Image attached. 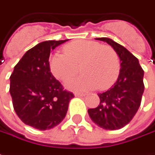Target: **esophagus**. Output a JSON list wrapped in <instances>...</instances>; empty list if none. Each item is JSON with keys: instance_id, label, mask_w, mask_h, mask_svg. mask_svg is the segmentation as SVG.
<instances>
[{"instance_id": "1", "label": "esophagus", "mask_w": 155, "mask_h": 155, "mask_svg": "<svg viewBox=\"0 0 155 155\" xmlns=\"http://www.w3.org/2000/svg\"><path fill=\"white\" fill-rule=\"evenodd\" d=\"M74 96H77V97H81V96H85V94H84V93L75 92V93H74Z\"/></svg>"}]
</instances>
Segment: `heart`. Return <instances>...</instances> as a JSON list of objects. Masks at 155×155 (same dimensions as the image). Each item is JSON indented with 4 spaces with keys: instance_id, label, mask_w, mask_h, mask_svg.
Instances as JSON below:
<instances>
[{
    "instance_id": "obj_1",
    "label": "heart",
    "mask_w": 155,
    "mask_h": 155,
    "mask_svg": "<svg viewBox=\"0 0 155 155\" xmlns=\"http://www.w3.org/2000/svg\"><path fill=\"white\" fill-rule=\"evenodd\" d=\"M64 54L55 53L49 60L52 74L62 81H68L79 73L83 74L67 84L70 89L87 91L110 87L120 72V59L113 48L98 42L78 40L66 44Z\"/></svg>"
}]
</instances>
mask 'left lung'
Returning a JSON list of instances; mask_svg holds the SVG:
<instances>
[{
    "mask_svg": "<svg viewBox=\"0 0 155 155\" xmlns=\"http://www.w3.org/2000/svg\"><path fill=\"white\" fill-rule=\"evenodd\" d=\"M115 49L121 59L118 78L107 91L99 93L100 103L88 109L93 122L104 129L117 130L131 122L140 107L144 91L143 70L138 59L121 44L107 38H97Z\"/></svg>",
    "mask_w": 155,
    "mask_h": 155,
    "instance_id": "obj_1",
    "label": "left lung"
}]
</instances>
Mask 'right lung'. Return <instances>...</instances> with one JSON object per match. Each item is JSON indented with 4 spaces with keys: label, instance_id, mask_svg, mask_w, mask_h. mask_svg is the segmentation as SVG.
Instances as JSON below:
<instances>
[{
    "label": "right lung",
    "instance_id": "obj_1",
    "mask_svg": "<svg viewBox=\"0 0 155 155\" xmlns=\"http://www.w3.org/2000/svg\"><path fill=\"white\" fill-rule=\"evenodd\" d=\"M65 40L42 42L26 52L10 76L13 108L26 125L39 130L57 126L68 111L74 94L52 74L50 51Z\"/></svg>",
    "mask_w": 155,
    "mask_h": 155
}]
</instances>
